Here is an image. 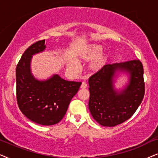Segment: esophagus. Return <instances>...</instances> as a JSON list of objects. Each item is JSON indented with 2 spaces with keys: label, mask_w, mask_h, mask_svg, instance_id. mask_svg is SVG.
Returning <instances> with one entry per match:
<instances>
[{
  "label": "esophagus",
  "mask_w": 158,
  "mask_h": 158,
  "mask_svg": "<svg viewBox=\"0 0 158 158\" xmlns=\"http://www.w3.org/2000/svg\"><path fill=\"white\" fill-rule=\"evenodd\" d=\"M87 87V84L86 82H82L81 85V89H86Z\"/></svg>",
  "instance_id": "obj_1"
}]
</instances>
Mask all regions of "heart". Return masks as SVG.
Returning <instances> with one entry per match:
<instances>
[{
	"label": "heart",
	"instance_id": "heart-1",
	"mask_svg": "<svg viewBox=\"0 0 158 158\" xmlns=\"http://www.w3.org/2000/svg\"><path fill=\"white\" fill-rule=\"evenodd\" d=\"M102 50V48L98 45H90L81 50L79 56V59L83 61H89L94 58L89 66V69L92 72H98L103 67L108 60L106 55L100 53ZM77 65L71 64L69 68L75 70L77 69Z\"/></svg>",
	"mask_w": 158,
	"mask_h": 158
}]
</instances>
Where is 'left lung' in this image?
<instances>
[{"instance_id":"8db88e82","label":"left lung","mask_w":158,"mask_h":158,"mask_svg":"<svg viewBox=\"0 0 158 158\" xmlns=\"http://www.w3.org/2000/svg\"><path fill=\"white\" fill-rule=\"evenodd\" d=\"M116 70L130 74V83L118 92L113 77ZM144 69L142 62L134 59L119 64H106L89 79V109L93 118L103 127H112L129 119L144 95Z\"/></svg>"}]
</instances>
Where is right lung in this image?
Returning <instances> with one entry per match:
<instances>
[{"label":"right lung","mask_w":158,"mask_h":158,"mask_svg":"<svg viewBox=\"0 0 158 158\" xmlns=\"http://www.w3.org/2000/svg\"><path fill=\"white\" fill-rule=\"evenodd\" d=\"M45 40L29 46L16 69V100L22 113L30 121L51 126L61 121L81 82L66 81L55 74L45 81L35 79L30 70L33 55L45 49Z\"/></svg>","instance_id":"1"}]
</instances>
